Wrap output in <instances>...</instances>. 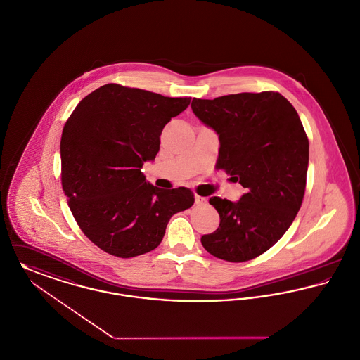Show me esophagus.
<instances>
[{"label":"esophagus","mask_w":360,"mask_h":360,"mask_svg":"<svg viewBox=\"0 0 360 360\" xmlns=\"http://www.w3.org/2000/svg\"><path fill=\"white\" fill-rule=\"evenodd\" d=\"M194 201L197 205H205L207 204V198L205 197H201V195H194Z\"/></svg>","instance_id":"34e87169"}]
</instances>
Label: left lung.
Segmentation results:
<instances>
[{"instance_id": "1", "label": "left lung", "mask_w": 360, "mask_h": 360, "mask_svg": "<svg viewBox=\"0 0 360 360\" xmlns=\"http://www.w3.org/2000/svg\"><path fill=\"white\" fill-rule=\"evenodd\" d=\"M191 110L219 134L217 169L246 189L236 202L210 198L220 224L201 243L224 261L253 259L275 245L300 210L309 166L306 131L294 106L274 91L194 98Z\"/></svg>"}]
</instances>
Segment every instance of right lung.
<instances>
[{"instance_id": "add662e5", "label": "right lung", "mask_w": 360, "mask_h": 360, "mask_svg": "<svg viewBox=\"0 0 360 360\" xmlns=\"http://www.w3.org/2000/svg\"><path fill=\"white\" fill-rule=\"evenodd\" d=\"M191 98L106 84L76 106L61 137V182L85 236L103 252L130 258L156 249L172 214L194 204L188 188L159 189L143 174L160 134Z\"/></svg>"}]
</instances>
